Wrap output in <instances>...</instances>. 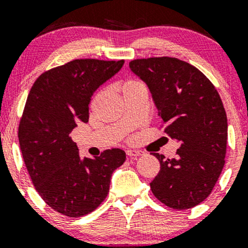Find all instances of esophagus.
<instances>
[{"instance_id": "esophagus-1", "label": "esophagus", "mask_w": 248, "mask_h": 248, "mask_svg": "<svg viewBox=\"0 0 248 248\" xmlns=\"http://www.w3.org/2000/svg\"><path fill=\"white\" fill-rule=\"evenodd\" d=\"M126 153L129 157H138V156L144 155V152H142V150H136V149H128Z\"/></svg>"}]
</instances>
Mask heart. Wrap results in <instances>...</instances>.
Masks as SVG:
<instances>
[{"instance_id":"heart-1","label":"heart","mask_w":248,"mask_h":248,"mask_svg":"<svg viewBox=\"0 0 248 248\" xmlns=\"http://www.w3.org/2000/svg\"><path fill=\"white\" fill-rule=\"evenodd\" d=\"M134 82H136V81H128V82H126V85H130V84H134ZM126 85H124V86H126Z\"/></svg>"}]
</instances>
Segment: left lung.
Wrapping results in <instances>:
<instances>
[{
	"instance_id": "1",
	"label": "left lung",
	"mask_w": 248,
	"mask_h": 248,
	"mask_svg": "<svg viewBox=\"0 0 248 248\" xmlns=\"http://www.w3.org/2000/svg\"><path fill=\"white\" fill-rule=\"evenodd\" d=\"M129 67L152 93L164 133L179 142L176 157L160 161L150 189L164 205L186 210L206 199L225 164L227 118L213 84L189 62L171 57L135 59Z\"/></svg>"
}]
</instances>
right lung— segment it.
<instances>
[{"label":"right lung","mask_w":248,"mask_h":248,"mask_svg":"<svg viewBox=\"0 0 248 248\" xmlns=\"http://www.w3.org/2000/svg\"><path fill=\"white\" fill-rule=\"evenodd\" d=\"M124 62L76 59L39 76L28 95L18 127L25 167L43 201L67 217L94 211L107 197L113 171L126 161L119 148L81 158L70 136L79 122H88L93 93Z\"/></svg>","instance_id":"add662e5"}]
</instances>
